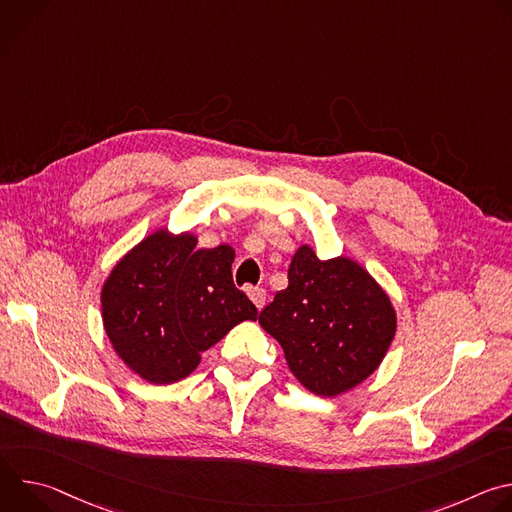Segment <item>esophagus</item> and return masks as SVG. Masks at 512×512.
<instances>
[{
	"instance_id": "34e87169",
	"label": "esophagus",
	"mask_w": 512,
	"mask_h": 512,
	"mask_svg": "<svg viewBox=\"0 0 512 512\" xmlns=\"http://www.w3.org/2000/svg\"><path fill=\"white\" fill-rule=\"evenodd\" d=\"M247 296H249V300L255 304L257 310H261V308L265 306L267 294H265L263 287H249V289H247Z\"/></svg>"
}]
</instances>
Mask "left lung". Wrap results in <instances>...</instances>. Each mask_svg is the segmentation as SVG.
<instances>
[{
    "label": "left lung",
    "mask_w": 512,
    "mask_h": 512,
    "mask_svg": "<svg viewBox=\"0 0 512 512\" xmlns=\"http://www.w3.org/2000/svg\"><path fill=\"white\" fill-rule=\"evenodd\" d=\"M289 285L259 314L283 348L289 371L314 395L338 397L367 381L397 332V312L379 281L340 255L320 259L302 245Z\"/></svg>",
    "instance_id": "obj_1"
}]
</instances>
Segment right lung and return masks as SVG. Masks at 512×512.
I'll use <instances>...</instances> for the list:
<instances>
[{"mask_svg":"<svg viewBox=\"0 0 512 512\" xmlns=\"http://www.w3.org/2000/svg\"><path fill=\"white\" fill-rule=\"evenodd\" d=\"M190 231L160 227L131 247L105 277V334L137 377L154 385L186 379L200 354L257 308L233 283L231 245L196 249Z\"/></svg>","mask_w":512,"mask_h":512,"instance_id":"obj_1","label":"right lung"}]
</instances>
